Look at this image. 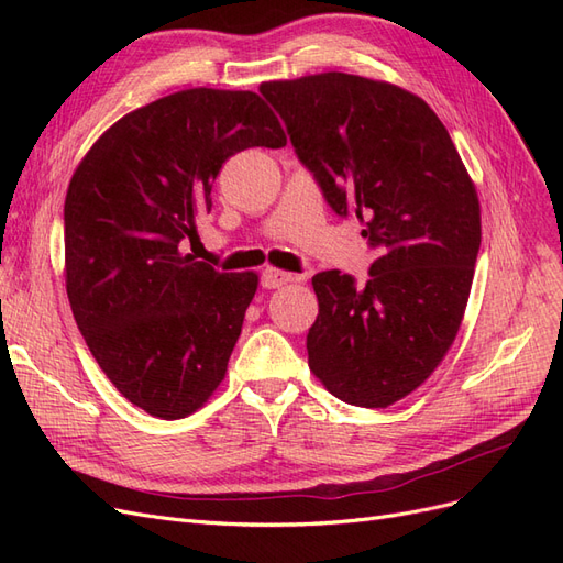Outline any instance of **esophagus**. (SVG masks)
Here are the masks:
<instances>
[{"instance_id":"obj_1","label":"esophagus","mask_w":563,"mask_h":563,"mask_svg":"<svg viewBox=\"0 0 563 563\" xmlns=\"http://www.w3.org/2000/svg\"><path fill=\"white\" fill-rule=\"evenodd\" d=\"M302 277L298 275H291V272H282V269H265L261 275V286L263 288H279L284 284H291V282H298Z\"/></svg>"}]
</instances>
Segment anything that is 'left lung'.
<instances>
[{
    "label": "left lung",
    "mask_w": 563,
    "mask_h": 563,
    "mask_svg": "<svg viewBox=\"0 0 563 563\" xmlns=\"http://www.w3.org/2000/svg\"><path fill=\"white\" fill-rule=\"evenodd\" d=\"M261 93L331 211L360 218L376 251L364 284L340 269L312 277L310 368L340 401L385 408L455 340L482 244L476 190L446 126L399 87L323 73Z\"/></svg>",
    "instance_id": "obj_1"
}]
</instances>
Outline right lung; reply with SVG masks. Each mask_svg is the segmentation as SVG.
Returning a JSON list of instances; mask_svg holds the SVG:
<instances>
[{"label": "right lung", "mask_w": 563, "mask_h": 563, "mask_svg": "<svg viewBox=\"0 0 563 563\" xmlns=\"http://www.w3.org/2000/svg\"><path fill=\"white\" fill-rule=\"evenodd\" d=\"M284 145L261 96L190 89L119 119L77 166L63 209L67 298L98 366L150 416H190L225 378L258 277L180 249L225 159Z\"/></svg>", "instance_id": "right-lung-1"}]
</instances>
